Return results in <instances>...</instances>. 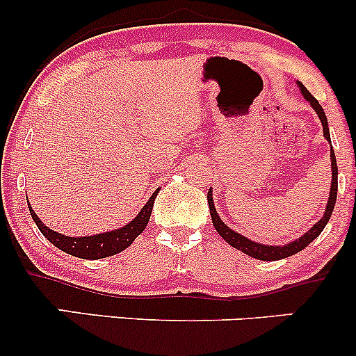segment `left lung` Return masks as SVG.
Returning a JSON list of instances; mask_svg holds the SVG:
<instances>
[{
    "label": "left lung",
    "instance_id": "obj_1",
    "mask_svg": "<svg viewBox=\"0 0 356 356\" xmlns=\"http://www.w3.org/2000/svg\"><path fill=\"white\" fill-rule=\"evenodd\" d=\"M298 87H300L301 93H303L305 99L308 100L309 104H312V107L314 108V112H316L318 117H320L321 125H323V136H325L326 140H328L330 144H332V140H330L328 120H326L325 110H323V107L320 105V102L314 99L312 93L308 92V88H306L305 85L301 83V81H298ZM330 159H332V189H330V197H328V204H326L325 214H323V218L318 220L316 224H314L312 229H309L308 232H305V234L301 236L300 239L293 241V243L284 244V246H268V244H259V243H254V241L244 238V236H241L239 232L229 229V227H227L226 224H224L222 220H220V218L218 216V211H216V207H214V201H212V189H209V192H207V204H209L212 224H214L216 231H218L219 234H220V238L226 241V243H229L232 248L239 249V251H243L244 254H248V256H251V257H256V259H261V261L284 259V257H289V256L296 254V252L303 251V249L308 246L309 243H313V241L321 234V231L325 229V226H326V224H328L330 218H332L334 202H337L338 167H337V157H334L333 147H332V150H330Z\"/></svg>",
    "mask_w": 356,
    "mask_h": 356
}]
</instances>
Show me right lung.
Wrapping results in <instances>:
<instances>
[{
	"instance_id": "obj_1",
	"label": "right lung",
	"mask_w": 356,
	"mask_h": 356,
	"mask_svg": "<svg viewBox=\"0 0 356 356\" xmlns=\"http://www.w3.org/2000/svg\"><path fill=\"white\" fill-rule=\"evenodd\" d=\"M157 194L159 189L150 195V199L136 216V219L130 220L124 227H118V229L110 232H102V234L95 236H83V238H70V236H63L60 232L51 231L50 227L44 226L42 220L38 219V216L31 209L30 204H28V207H30V214L36 226H38V229L42 231V234L50 241L53 246H56L63 252H68V254L75 257H81V259H102V257H108L124 251L145 229Z\"/></svg>"
}]
</instances>
